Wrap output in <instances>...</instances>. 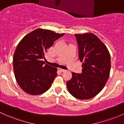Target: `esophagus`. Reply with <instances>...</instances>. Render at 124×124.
I'll use <instances>...</instances> for the list:
<instances>
[{"label": "esophagus", "mask_w": 124, "mask_h": 124, "mask_svg": "<svg viewBox=\"0 0 124 124\" xmlns=\"http://www.w3.org/2000/svg\"><path fill=\"white\" fill-rule=\"evenodd\" d=\"M58 70H59V71H61V72H65V71H66V70H63V69H62V68H58Z\"/></svg>", "instance_id": "esophagus-1"}]
</instances>
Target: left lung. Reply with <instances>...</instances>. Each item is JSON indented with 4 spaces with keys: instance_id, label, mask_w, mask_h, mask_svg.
I'll use <instances>...</instances> for the list:
<instances>
[{
    "instance_id": "8db88e82",
    "label": "left lung",
    "mask_w": 124,
    "mask_h": 124,
    "mask_svg": "<svg viewBox=\"0 0 124 124\" xmlns=\"http://www.w3.org/2000/svg\"><path fill=\"white\" fill-rule=\"evenodd\" d=\"M81 74L72 72L66 83L68 92L80 100L96 96L105 87L110 71V55L105 44L93 33L75 34Z\"/></svg>"
}]
</instances>
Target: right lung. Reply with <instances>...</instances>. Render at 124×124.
<instances>
[{
    "mask_svg": "<svg viewBox=\"0 0 124 124\" xmlns=\"http://www.w3.org/2000/svg\"><path fill=\"white\" fill-rule=\"evenodd\" d=\"M38 28L19 41L13 57L14 75L18 85L31 95L44 93L57 76V68L45 64V54L54 41L64 35Z\"/></svg>",
    "mask_w": 124,
    "mask_h": 124,
    "instance_id": "obj_1",
    "label": "right lung"
}]
</instances>
